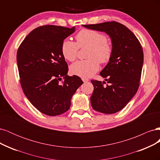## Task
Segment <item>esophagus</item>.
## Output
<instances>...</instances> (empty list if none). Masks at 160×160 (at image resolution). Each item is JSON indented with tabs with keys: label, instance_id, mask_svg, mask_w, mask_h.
<instances>
[{
	"label": "esophagus",
	"instance_id": "esophagus-1",
	"mask_svg": "<svg viewBox=\"0 0 160 160\" xmlns=\"http://www.w3.org/2000/svg\"><path fill=\"white\" fill-rule=\"evenodd\" d=\"M81 79H82V81L84 82V83H85V82L89 81V79L88 78H85V77H83V78H82Z\"/></svg>",
	"mask_w": 160,
	"mask_h": 160
}]
</instances>
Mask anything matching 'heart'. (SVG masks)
Returning a JSON list of instances; mask_svg holds the SVG:
<instances>
[{
    "label": "heart",
    "instance_id": "obj_1",
    "mask_svg": "<svg viewBox=\"0 0 160 160\" xmlns=\"http://www.w3.org/2000/svg\"><path fill=\"white\" fill-rule=\"evenodd\" d=\"M76 43L69 39L62 42L61 51L62 56L69 61L75 60L79 48L89 47L87 54L88 59L78 61L72 64L70 71L80 77H90L99 69L101 63H107L113 55V46L107 37L98 31L83 29L77 34Z\"/></svg>",
    "mask_w": 160,
    "mask_h": 160
}]
</instances>
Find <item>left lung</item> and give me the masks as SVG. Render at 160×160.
<instances>
[{
    "mask_svg": "<svg viewBox=\"0 0 160 160\" xmlns=\"http://www.w3.org/2000/svg\"><path fill=\"white\" fill-rule=\"evenodd\" d=\"M83 26L103 31L111 39L112 57L100 72L109 84L105 86V81L91 80L94 89L90 99L94 110L106 114L117 113L125 107L139 88L143 62L141 43L128 28L118 22Z\"/></svg>",
    "mask_w": 160,
    "mask_h": 160,
    "instance_id": "left-lung-1",
    "label": "left lung"
}]
</instances>
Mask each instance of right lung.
<instances>
[{"mask_svg": "<svg viewBox=\"0 0 160 160\" xmlns=\"http://www.w3.org/2000/svg\"><path fill=\"white\" fill-rule=\"evenodd\" d=\"M74 32V27H38L25 37L17 51L24 93L34 107L47 115L68 111L72 96L83 83L78 76L67 75L68 65L61 51L62 42Z\"/></svg>", "mask_w": 160, "mask_h": 160, "instance_id": "1", "label": "right lung"}]
</instances>
